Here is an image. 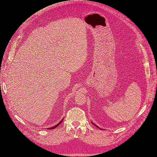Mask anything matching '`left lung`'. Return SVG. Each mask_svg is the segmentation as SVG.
I'll use <instances>...</instances> for the list:
<instances>
[{"label": "left lung", "instance_id": "1", "mask_svg": "<svg viewBox=\"0 0 157 157\" xmlns=\"http://www.w3.org/2000/svg\"><path fill=\"white\" fill-rule=\"evenodd\" d=\"M92 124H94V126H96V127H98V128H99V129H101V128H99V127H98V126H97V125H95V124H94V123H93V122H92Z\"/></svg>", "mask_w": 157, "mask_h": 157}]
</instances>
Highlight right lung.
Masks as SVG:
<instances>
[{"instance_id": "1", "label": "right lung", "mask_w": 157, "mask_h": 157, "mask_svg": "<svg viewBox=\"0 0 157 157\" xmlns=\"http://www.w3.org/2000/svg\"><path fill=\"white\" fill-rule=\"evenodd\" d=\"M63 119L62 120V121H59V122H58V123L56 124V125H55V126H52V127H51V128H47V129H54V128H57L61 123H62V122L63 121Z\"/></svg>"}]
</instances>
